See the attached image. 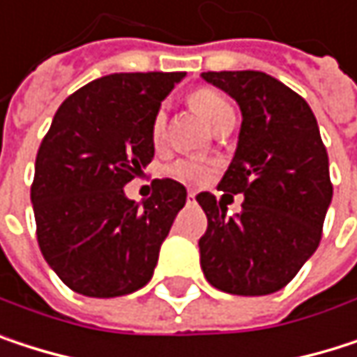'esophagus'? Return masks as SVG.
<instances>
[{"mask_svg": "<svg viewBox=\"0 0 357 357\" xmlns=\"http://www.w3.org/2000/svg\"><path fill=\"white\" fill-rule=\"evenodd\" d=\"M187 202H189V204H191V202H195V193H193V191H189V193H187Z\"/></svg>", "mask_w": 357, "mask_h": 357, "instance_id": "obj_1", "label": "esophagus"}]
</instances>
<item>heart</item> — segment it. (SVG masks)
I'll return each mask as SVG.
<instances>
[{"label":"heart","mask_w":357,"mask_h":357,"mask_svg":"<svg viewBox=\"0 0 357 357\" xmlns=\"http://www.w3.org/2000/svg\"><path fill=\"white\" fill-rule=\"evenodd\" d=\"M191 103L210 126H214L225 114L233 112L227 97L214 89H197L191 95ZM164 130H166V112H164V107H160L155 118H153V124H151L153 139L160 141L164 137ZM170 174L183 183H206L214 174V164H210L206 160L187 158V160L174 162L170 166Z\"/></svg>","instance_id":"obj_1"}]
</instances>
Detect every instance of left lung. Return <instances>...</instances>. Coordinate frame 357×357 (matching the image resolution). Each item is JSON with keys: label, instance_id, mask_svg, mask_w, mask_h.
<instances>
[{"label": "left lung", "instance_id": "1", "mask_svg": "<svg viewBox=\"0 0 357 357\" xmlns=\"http://www.w3.org/2000/svg\"><path fill=\"white\" fill-rule=\"evenodd\" d=\"M241 109L233 162L218 189L243 195L241 212L208 191L195 199L208 216L199 262L208 282L233 295L282 289L316 252L333 199L328 155L303 97L258 70L202 73Z\"/></svg>", "mask_w": 357, "mask_h": 357}]
</instances>
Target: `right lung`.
Wrapping results in <instances>:
<instances>
[{
    "mask_svg": "<svg viewBox=\"0 0 357 357\" xmlns=\"http://www.w3.org/2000/svg\"><path fill=\"white\" fill-rule=\"evenodd\" d=\"M183 79L107 75L64 99L52 120L31 187L37 241L50 268L81 295H128L153 274L187 189L158 178L141 206L124 185L153 160V118Z\"/></svg>",
    "mask_w": 357,
    "mask_h": 357,
    "instance_id": "1",
    "label": "right lung"
}]
</instances>
